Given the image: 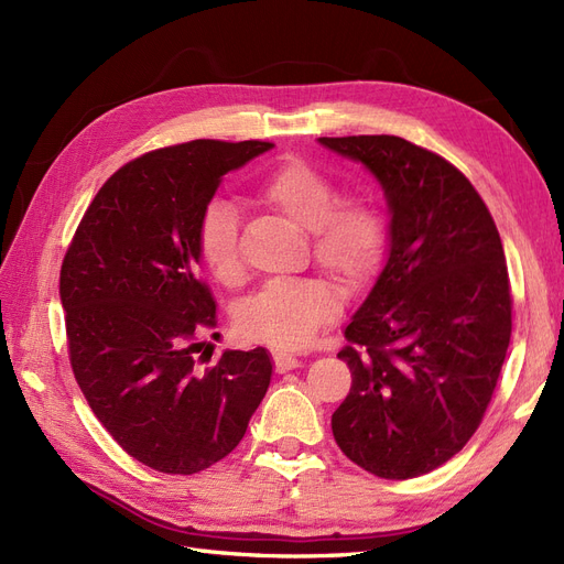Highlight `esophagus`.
Listing matches in <instances>:
<instances>
[{"label": "esophagus", "instance_id": "esophagus-1", "mask_svg": "<svg viewBox=\"0 0 564 564\" xmlns=\"http://www.w3.org/2000/svg\"><path fill=\"white\" fill-rule=\"evenodd\" d=\"M272 360H275V369H278L280 373H284V371H289V369L301 367L299 357H296V355H289V352H275V357H272Z\"/></svg>", "mask_w": 564, "mask_h": 564}]
</instances>
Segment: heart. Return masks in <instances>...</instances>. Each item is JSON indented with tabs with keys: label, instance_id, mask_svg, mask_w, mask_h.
Returning a JSON list of instances; mask_svg holds the SVG:
<instances>
[{
	"label": "heart",
	"instance_id": "1",
	"mask_svg": "<svg viewBox=\"0 0 564 564\" xmlns=\"http://www.w3.org/2000/svg\"><path fill=\"white\" fill-rule=\"evenodd\" d=\"M256 199L308 230L315 261L348 284L377 268L386 247V218L365 195L338 199L329 176L303 160H286L256 185ZM197 245L204 265L220 284L242 280L240 214L230 199L216 197L202 212ZM340 311L338 286L327 278L272 282L240 303L235 324L242 336L278 348H301Z\"/></svg>",
	"mask_w": 564,
	"mask_h": 564
}]
</instances>
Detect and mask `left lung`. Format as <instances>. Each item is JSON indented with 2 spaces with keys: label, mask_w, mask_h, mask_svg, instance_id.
<instances>
[{
  "label": "left lung",
  "mask_w": 564,
  "mask_h": 564,
  "mask_svg": "<svg viewBox=\"0 0 564 564\" xmlns=\"http://www.w3.org/2000/svg\"><path fill=\"white\" fill-rule=\"evenodd\" d=\"M383 187L388 259L346 327L352 373L336 445L386 480L431 473L466 447L510 344L503 245L470 181L400 135L317 139Z\"/></svg>",
  "instance_id": "left-lung-1"
}]
</instances>
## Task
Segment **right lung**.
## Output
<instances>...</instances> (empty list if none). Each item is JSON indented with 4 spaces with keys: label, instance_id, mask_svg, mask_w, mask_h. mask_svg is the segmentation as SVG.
<instances>
[{
    "label": "right lung",
    "instance_id": "obj_1",
    "mask_svg": "<svg viewBox=\"0 0 564 564\" xmlns=\"http://www.w3.org/2000/svg\"><path fill=\"white\" fill-rule=\"evenodd\" d=\"M265 141H191L124 164L84 214L61 268L67 348L91 412L148 468L193 475L228 456L265 398V348L197 365L216 301L197 228L228 172Z\"/></svg>",
    "mask_w": 564,
    "mask_h": 564
}]
</instances>
